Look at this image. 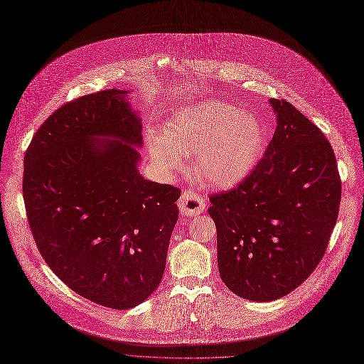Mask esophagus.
Here are the masks:
<instances>
[{
  "label": "esophagus",
  "mask_w": 364,
  "mask_h": 364,
  "mask_svg": "<svg viewBox=\"0 0 364 364\" xmlns=\"http://www.w3.org/2000/svg\"><path fill=\"white\" fill-rule=\"evenodd\" d=\"M177 205L181 215L184 216H197L206 209L205 197L194 190L183 191Z\"/></svg>",
  "instance_id": "esophagus-1"
}]
</instances>
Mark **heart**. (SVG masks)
Instances as JSON below:
<instances>
[{"instance_id":"heart-1","label":"heart","mask_w":364,"mask_h":364,"mask_svg":"<svg viewBox=\"0 0 364 364\" xmlns=\"http://www.w3.org/2000/svg\"><path fill=\"white\" fill-rule=\"evenodd\" d=\"M264 144L266 134L255 114L215 100L176 113L162 136H148L149 154L161 170L181 171L183 156L194 154L196 174L216 188L244 180L258 164Z\"/></svg>"}]
</instances>
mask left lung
<instances>
[{
	"label": "left lung",
	"instance_id": "8db88e82",
	"mask_svg": "<svg viewBox=\"0 0 364 364\" xmlns=\"http://www.w3.org/2000/svg\"><path fill=\"white\" fill-rule=\"evenodd\" d=\"M270 105L277 126L264 156L235 188L209 199L220 279L254 302L276 301L312 274L341 200L336 154L319 127L286 100Z\"/></svg>",
	"mask_w": 364,
	"mask_h": 364
}]
</instances>
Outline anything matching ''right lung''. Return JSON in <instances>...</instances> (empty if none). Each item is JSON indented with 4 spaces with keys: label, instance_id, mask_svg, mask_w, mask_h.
Listing matches in <instances>:
<instances>
[{
    "label": "right lung",
    "instance_id": "right-lung-1",
    "mask_svg": "<svg viewBox=\"0 0 364 364\" xmlns=\"http://www.w3.org/2000/svg\"><path fill=\"white\" fill-rule=\"evenodd\" d=\"M124 90L63 105L24 155L30 230L50 270L112 309L142 304L159 286L180 190L138 170L142 122Z\"/></svg>",
    "mask_w": 364,
    "mask_h": 364
}]
</instances>
